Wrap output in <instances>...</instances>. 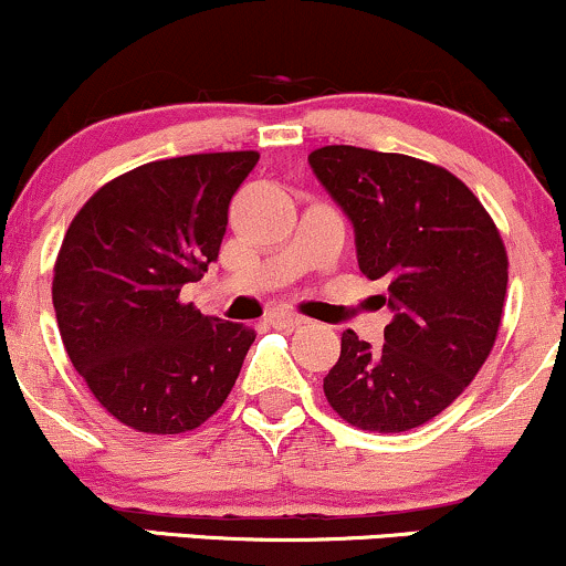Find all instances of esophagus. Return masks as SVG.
I'll list each match as a JSON object with an SVG mask.
<instances>
[{
  "mask_svg": "<svg viewBox=\"0 0 566 566\" xmlns=\"http://www.w3.org/2000/svg\"><path fill=\"white\" fill-rule=\"evenodd\" d=\"M268 323L275 325V328H296V325L304 323L302 315H294V312H285V310H275L268 315Z\"/></svg>",
  "mask_w": 566,
  "mask_h": 566,
  "instance_id": "34e87169",
  "label": "esophagus"
}]
</instances>
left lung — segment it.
I'll list each match as a JSON object with an SVG mask.
<instances>
[{
  "instance_id": "8db88e82",
  "label": "left lung",
  "mask_w": 566,
  "mask_h": 566,
  "mask_svg": "<svg viewBox=\"0 0 566 566\" xmlns=\"http://www.w3.org/2000/svg\"><path fill=\"white\" fill-rule=\"evenodd\" d=\"M310 166L355 228L360 270L387 283L384 347L342 334L323 378L331 408L365 431L440 416L480 374L501 328L509 256L480 198L442 166L325 145Z\"/></svg>"
}]
</instances>
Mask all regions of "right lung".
Segmentation results:
<instances>
[{
  "instance_id": "add662e5",
  "label": "right lung",
  "mask_w": 566,
  "mask_h": 566,
  "mask_svg": "<svg viewBox=\"0 0 566 566\" xmlns=\"http://www.w3.org/2000/svg\"><path fill=\"white\" fill-rule=\"evenodd\" d=\"M254 150L150 161L73 217L52 304L73 368L113 418L148 434L201 427L228 400L254 331L179 302L228 230Z\"/></svg>"
}]
</instances>
